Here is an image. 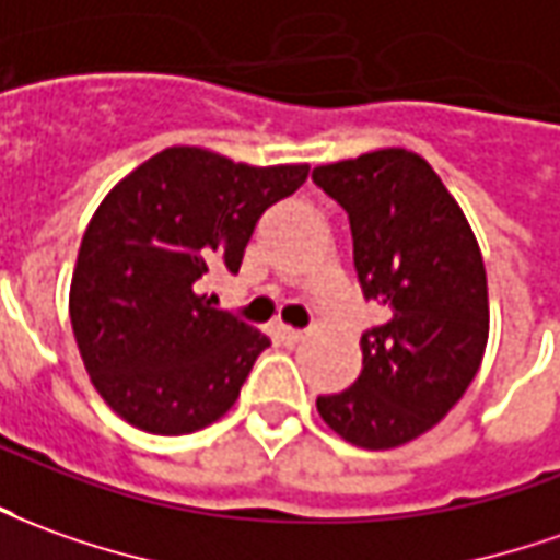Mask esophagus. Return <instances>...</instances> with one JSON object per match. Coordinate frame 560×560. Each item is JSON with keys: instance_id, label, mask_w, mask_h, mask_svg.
Returning a JSON list of instances; mask_svg holds the SVG:
<instances>
[{"instance_id": "1", "label": "esophagus", "mask_w": 560, "mask_h": 560, "mask_svg": "<svg viewBox=\"0 0 560 560\" xmlns=\"http://www.w3.org/2000/svg\"><path fill=\"white\" fill-rule=\"evenodd\" d=\"M277 335H280V341H283V345H299V341L304 338V331L289 329V326H280V329H277Z\"/></svg>"}]
</instances>
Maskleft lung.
<instances>
[{
	"label": "left lung",
	"instance_id": "8db88e82",
	"mask_svg": "<svg viewBox=\"0 0 560 560\" xmlns=\"http://www.w3.org/2000/svg\"><path fill=\"white\" fill-rule=\"evenodd\" d=\"M311 179L350 219L365 302L387 319L362 331V372L317 396L350 445L384 451L427 433L460 402L488 345V277L476 234L435 170L381 149L323 164Z\"/></svg>",
	"mask_w": 560,
	"mask_h": 560
}]
</instances>
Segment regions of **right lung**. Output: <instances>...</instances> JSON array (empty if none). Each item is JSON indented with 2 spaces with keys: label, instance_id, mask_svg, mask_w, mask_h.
Listing matches in <instances>:
<instances>
[{
  "label": "right lung",
  "instance_id": "add662e5",
  "mask_svg": "<svg viewBox=\"0 0 560 560\" xmlns=\"http://www.w3.org/2000/svg\"><path fill=\"white\" fill-rule=\"evenodd\" d=\"M307 164L249 167L176 145L112 188L81 237L69 319L84 369L115 415L183 435L237 402L271 338L198 295L210 271H241L261 213Z\"/></svg>",
  "mask_w": 560,
  "mask_h": 560
}]
</instances>
